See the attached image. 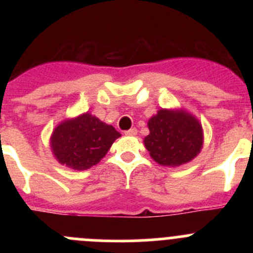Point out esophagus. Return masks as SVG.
Segmentation results:
<instances>
[{
	"instance_id": "esophagus-1",
	"label": "esophagus",
	"mask_w": 253,
	"mask_h": 253,
	"mask_svg": "<svg viewBox=\"0 0 253 253\" xmlns=\"http://www.w3.org/2000/svg\"><path fill=\"white\" fill-rule=\"evenodd\" d=\"M125 134H126V136H136V134H137V128L128 129V131L125 132Z\"/></svg>"
}]
</instances>
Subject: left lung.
I'll list each match as a JSON object with an SVG mask.
<instances>
[{"label": "left lung", "mask_w": 253, "mask_h": 253, "mask_svg": "<svg viewBox=\"0 0 253 253\" xmlns=\"http://www.w3.org/2000/svg\"><path fill=\"white\" fill-rule=\"evenodd\" d=\"M148 128L144 147L152 159L163 167L176 168L190 163L202 150V124L182 108L160 109L148 120Z\"/></svg>", "instance_id": "8db88e82"}]
</instances>
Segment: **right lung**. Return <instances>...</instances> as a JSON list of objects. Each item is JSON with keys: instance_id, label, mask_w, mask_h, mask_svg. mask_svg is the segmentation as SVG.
<instances>
[{"instance_id": "obj_1", "label": "right lung", "mask_w": 253, "mask_h": 253, "mask_svg": "<svg viewBox=\"0 0 253 253\" xmlns=\"http://www.w3.org/2000/svg\"><path fill=\"white\" fill-rule=\"evenodd\" d=\"M119 137L121 134L111 125L84 112L65 119L53 128L50 147L60 164L82 171L98 164Z\"/></svg>"}]
</instances>
